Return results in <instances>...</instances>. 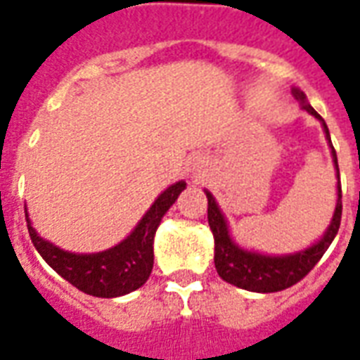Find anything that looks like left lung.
Here are the masks:
<instances>
[{
    "mask_svg": "<svg viewBox=\"0 0 360 360\" xmlns=\"http://www.w3.org/2000/svg\"><path fill=\"white\" fill-rule=\"evenodd\" d=\"M292 94L305 112L315 115L323 123L324 134H326V140H328V146H330L332 150V161H334V167H336V210H334V216H332L328 229L324 231L323 237L315 245L304 248L300 252L286 254V256H266V254L245 250V248L239 247L231 239L228 221H226V218L221 214L218 202H216V199L212 197L210 191H205L207 199H209V226L212 229V235H214L216 271H218V275L226 283L239 286V288H245V290H250V292H279V290H285L288 286L296 285L298 281L304 279L305 275L317 266V262L323 258L326 248L330 247V243L334 241L338 229H340V221H342V184H340V169H338L336 150H334V146L330 142L328 127L324 123V119L313 110L311 104L307 102L305 94L300 89H292Z\"/></svg>",
    "mask_w": 360,
    "mask_h": 360,
    "instance_id": "obj_1",
    "label": "left lung"
}]
</instances>
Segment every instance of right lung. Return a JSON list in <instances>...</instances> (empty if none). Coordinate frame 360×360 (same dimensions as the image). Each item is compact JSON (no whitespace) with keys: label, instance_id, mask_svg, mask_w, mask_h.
<instances>
[{"label":"right lung","instance_id":"right-lung-1","mask_svg":"<svg viewBox=\"0 0 360 360\" xmlns=\"http://www.w3.org/2000/svg\"><path fill=\"white\" fill-rule=\"evenodd\" d=\"M186 190V182L172 184L153 201L142 216L132 233L115 247L94 254H75L45 241L32 228L26 210L30 239L41 258L53 267L62 279L74 285L77 290L96 298H117L136 290L150 279L153 267V237L161 218L172 207L178 195Z\"/></svg>","mask_w":360,"mask_h":360}]
</instances>
